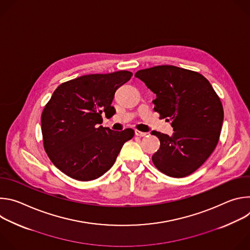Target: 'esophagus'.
<instances>
[{
	"mask_svg": "<svg viewBox=\"0 0 250 250\" xmlns=\"http://www.w3.org/2000/svg\"><path fill=\"white\" fill-rule=\"evenodd\" d=\"M135 135H137L139 137H145V136L147 135V133L146 132H142L140 130H135Z\"/></svg>",
	"mask_w": 250,
	"mask_h": 250,
	"instance_id": "esophagus-1",
	"label": "esophagus"
}]
</instances>
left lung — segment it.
Here are the masks:
<instances>
[{"mask_svg":"<svg viewBox=\"0 0 250 250\" xmlns=\"http://www.w3.org/2000/svg\"><path fill=\"white\" fill-rule=\"evenodd\" d=\"M155 95L154 111L171 121V136L152 131L160 148L152 155L162 173L182 178L195 172L215 150L223 125L222 102L210 83L195 71L161 65L134 75Z\"/></svg>","mask_w":250,"mask_h":250,"instance_id":"1","label":"left lung"}]
</instances>
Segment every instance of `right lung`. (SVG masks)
Wrapping results in <instances>:
<instances>
[{
	"label": "right lung",
	"instance_id": "1",
	"mask_svg": "<svg viewBox=\"0 0 250 250\" xmlns=\"http://www.w3.org/2000/svg\"><path fill=\"white\" fill-rule=\"evenodd\" d=\"M132 76L129 71L90 74L62 83L42 114L43 146L51 162L79 181H91L114 165L134 130L103 127L102 114L115 115L116 91Z\"/></svg>",
	"mask_w": 250,
	"mask_h": 250
}]
</instances>
